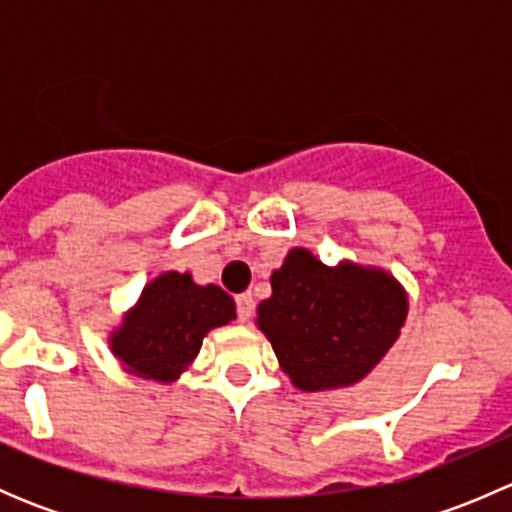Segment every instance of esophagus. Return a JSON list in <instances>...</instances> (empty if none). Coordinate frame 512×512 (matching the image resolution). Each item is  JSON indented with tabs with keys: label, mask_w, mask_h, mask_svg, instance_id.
I'll return each instance as SVG.
<instances>
[{
	"label": "esophagus",
	"mask_w": 512,
	"mask_h": 512,
	"mask_svg": "<svg viewBox=\"0 0 512 512\" xmlns=\"http://www.w3.org/2000/svg\"><path fill=\"white\" fill-rule=\"evenodd\" d=\"M235 304H237V319H240L242 324L250 322L252 312H255V297H252L250 292H242L235 297Z\"/></svg>",
	"instance_id": "obj_1"
}]
</instances>
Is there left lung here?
<instances>
[{"label": "left lung", "instance_id": "left-lung-1", "mask_svg": "<svg viewBox=\"0 0 512 512\" xmlns=\"http://www.w3.org/2000/svg\"><path fill=\"white\" fill-rule=\"evenodd\" d=\"M257 307L282 371L299 391H332L364 379L399 339L406 289L381 267L324 265L304 247L287 252Z\"/></svg>", "mask_w": 512, "mask_h": 512}]
</instances>
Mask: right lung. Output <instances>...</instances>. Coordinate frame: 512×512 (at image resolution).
<instances>
[{
	"mask_svg": "<svg viewBox=\"0 0 512 512\" xmlns=\"http://www.w3.org/2000/svg\"><path fill=\"white\" fill-rule=\"evenodd\" d=\"M235 319V302L218 285H198L190 272H163L143 287L108 337L128 374L173 384L198 356L210 329Z\"/></svg>",
	"mask_w": 512,
	"mask_h": 512,
	"instance_id": "obj_1",
	"label": "right lung"
}]
</instances>
